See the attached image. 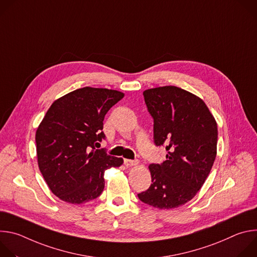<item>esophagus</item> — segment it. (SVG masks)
<instances>
[{
    "label": "esophagus",
    "instance_id": "esophagus-1",
    "mask_svg": "<svg viewBox=\"0 0 257 257\" xmlns=\"http://www.w3.org/2000/svg\"><path fill=\"white\" fill-rule=\"evenodd\" d=\"M138 164L137 161H132V160H124V165L126 167H133V166H136Z\"/></svg>",
    "mask_w": 257,
    "mask_h": 257
}]
</instances>
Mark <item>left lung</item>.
I'll return each instance as SVG.
<instances>
[{"mask_svg":"<svg viewBox=\"0 0 257 257\" xmlns=\"http://www.w3.org/2000/svg\"><path fill=\"white\" fill-rule=\"evenodd\" d=\"M154 118L157 146H166L167 160L150 165L153 184L138 198L160 209L179 207L202 187L216 157L217 125L205 102L177 86L143 91Z\"/></svg>","mask_w":257,"mask_h":257,"instance_id":"1","label":"left lung"}]
</instances>
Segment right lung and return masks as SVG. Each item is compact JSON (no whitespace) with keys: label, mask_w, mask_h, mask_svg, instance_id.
I'll use <instances>...</instances> for the list:
<instances>
[{"label":"right lung","mask_w":257,"mask_h":257,"mask_svg":"<svg viewBox=\"0 0 257 257\" xmlns=\"http://www.w3.org/2000/svg\"><path fill=\"white\" fill-rule=\"evenodd\" d=\"M124 93L83 87L56 99L36 129L40 171L51 191L61 200L81 204L98 197L104 188V171L120 167L122 158L96 150L107 111Z\"/></svg>","instance_id":"add662e5"}]
</instances>
